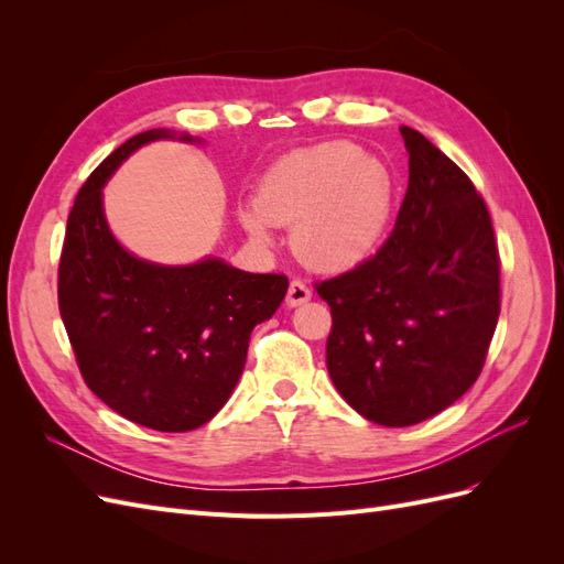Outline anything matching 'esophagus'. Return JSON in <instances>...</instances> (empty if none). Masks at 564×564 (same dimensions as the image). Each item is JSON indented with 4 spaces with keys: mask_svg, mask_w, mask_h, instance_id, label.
<instances>
[{
    "mask_svg": "<svg viewBox=\"0 0 564 564\" xmlns=\"http://www.w3.org/2000/svg\"><path fill=\"white\" fill-rule=\"evenodd\" d=\"M311 299V289L305 282L301 280H292V284H289V292H286V305L289 308H296V305L305 303Z\"/></svg>",
    "mask_w": 564,
    "mask_h": 564,
    "instance_id": "1",
    "label": "esophagus"
}]
</instances>
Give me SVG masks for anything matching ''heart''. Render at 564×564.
<instances>
[{
  "instance_id": "1",
  "label": "heart",
  "mask_w": 564,
  "mask_h": 564,
  "mask_svg": "<svg viewBox=\"0 0 564 564\" xmlns=\"http://www.w3.org/2000/svg\"><path fill=\"white\" fill-rule=\"evenodd\" d=\"M398 183L360 145L322 143L292 152L263 176L256 207L242 209L253 242H270V224L294 226L292 247L315 270L362 263L383 240Z\"/></svg>"
}]
</instances>
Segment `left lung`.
I'll use <instances>...</instances> for the list:
<instances>
[{"mask_svg":"<svg viewBox=\"0 0 564 564\" xmlns=\"http://www.w3.org/2000/svg\"><path fill=\"white\" fill-rule=\"evenodd\" d=\"M409 185L381 249L315 282L329 303L327 369L365 419L404 429L477 381L501 313V263L473 181L419 131L400 127Z\"/></svg>","mask_w":564,"mask_h":564,"instance_id":"1","label":"left lung"}]
</instances>
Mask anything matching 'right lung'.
<instances>
[{
  "mask_svg": "<svg viewBox=\"0 0 564 564\" xmlns=\"http://www.w3.org/2000/svg\"><path fill=\"white\" fill-rule=\"evenodd\" d=\"M158 139L174 133L133 135L79 187L58 263V308L91 392L145 429L185 433L228 402L247 362L251 329L280 308L289 280L216 259L155 265L117 245L100 187L135 148Z\"/></svg>",
  "mask_w": 564,
  "mask_h": 564,
  "instance_id": "add662e5",
  "label": "right lung"
}]
</instances>
